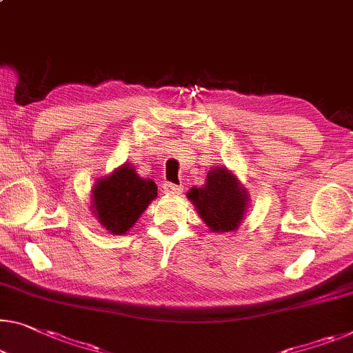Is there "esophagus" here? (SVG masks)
Masks as SVG:
<instances>
[{
	"instance_id": "34e87169",
	"label": "esophagus",
	"mask_w": 353,
	"mask_h": 353,
	"mask_svg": "<svg viewBox=\"0 0 353 353\" xmlns=\"http://www.w3.org/2000/svg\"><path fill=\"white\" fill-rule=\"evenodd\" d=\"M162 189H164V192L167 195H180L183 192V186L173 183H164L162 184Z\"/></svg>"
}]
</instances>
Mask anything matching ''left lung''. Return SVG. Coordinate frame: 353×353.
Instances as JSON below:
<instances>
[{
	"label": "left lung",
	"instance_id": "obj_1",
	"mask_svg": "<svg viewBox=\"0 0 353 353\" xmlns=\"http://www.w3.org/2000/svg\"><path fill=\"white\" fill-rule=\"evenodd\" d=\"M205 224L213 233L236 230L249 208V192L225 165L211 167L207 181L186 194Z\"/></svg>",
	"mask_w": 353,
	"mask_h": 353
}]
</instances>
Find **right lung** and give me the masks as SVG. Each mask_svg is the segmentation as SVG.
<instances>
[{
    "label": "right lung",
    "mask_w": 353,
    "mask_h": 353,
    "mask_svg": "<svg viewBox=\"0 0 353 353\" xmlns=\"http://www.w3.org/2000/svg\"><path fill=\"white\" fill-rule=\"evenodd\" d=\"M156 197V183L140 176L134 165L126 162L96 181L90 210L108 233L126 235Z\"/></svg>",
    "instance_id": "obj_1"
}]
</instances>
